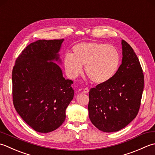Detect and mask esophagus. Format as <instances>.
<instances>
[{"instance_id":"obj_1","label":"esophagus","mask_w":155,"mask_h":155,"mask_svg":"<svg viewBox=\"0 0 155 155\" xmlns=\"http://www.w3.org/2000/svg\"><path fill=\"white\" fill-rule=\"evenodd\" d=\"M88 92H89V89H88L87 87L85 88V89L83 90V91H82V93L83 94H87Z\"/></svg>"}]
</instances>
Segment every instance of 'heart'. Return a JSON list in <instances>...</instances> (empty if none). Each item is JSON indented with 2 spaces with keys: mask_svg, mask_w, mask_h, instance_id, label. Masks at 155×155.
<instances>
[{
  "mask_svg": "<svg viewBox=\"0 0 155 155\" xmlns=\"http://www.w3.org/2000/svg\"><path fill=\"white\" fill-rule=\"evenodd\" d=\"M120 56L114 47L97 42L81 43L75 45L73 54L64 57V66L69 77L75 78L85 71L90 80L95 84L109 81L117 71Z\"/></svg>",
  "mask_w": 155,
  "mask_h": 155,
  "instance_id": "1",
  "label": "heart"
}]
</instances>
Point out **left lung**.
<instances>
[{"mask_svg": "<svg viewBox=\"0 0 155 155\" xmlns=\"http://www.w3.org/2000/svg\"><path fill=\"white\" fill-rule=\"evenodd\" d=\"M122 59L109 81L89 91L88 112L91 123L100 130H121L136 118L144 88L139 60L129 44L122 40Z\"/></svg>", "mask_w": 155, "mask_h": 155, "instance_id": "1", "label": "left lung"}]
</instances>
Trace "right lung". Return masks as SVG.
I'll return each instance as SVG.
<instances>
[{
    "mask_svg": "<svg viewBox=\"0 0 155 155\" xmlns=\"http://www.w3.org/2000/svg\"><path fill=\"white\" fill-rule=\"evenodd\" d=\"M64 39L38 40L29 44L12 69V100L15 110L33 130L47 133L65 119L74 97L73 81L65 80L59 52Z\"/></svg>",
    "mask_w": 155,
    "mask_h": 155,
    "instance_id": "1",
    "label": "right lung"
}]
</instances>
